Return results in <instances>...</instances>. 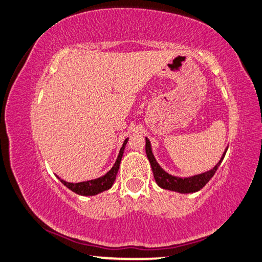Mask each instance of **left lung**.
<instances>
[{
  "instance_id": "left-lung-1",
  "label": "left lung",
  "mask_w": 262,
  "mask_h": 262,
  "mask_svg": "<svg viewBox=\"0 0 262 262\" xmlns=\"http://www.w3.org/2000/svg\"><path fill=\"white\" fill-rule=\"evenodd\" d=\"M146 139V145H145V150H146V155L148 161H150L152 171H154V178L156 180L157 185L164 190H169V191H175L179 192V193H193V192L200 191L201 188H203L205 185H207L208 181L210 180L211 178L214 177L215 171L217 170L219 165L223 162L225 154H226V150H225L224 155L221 156L220 161L217 162L216 165L213 168V169L205 171V173L202 174H197L193 175V177H188V178H179V177H174V175L168 174L163 168L158 164V162L156 161L154 154H152V148H151V142Z\"/></svg>"
}]
</instances>
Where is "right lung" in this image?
<instances>
[{"instance_id": "obj_1", "label": "right lung", "mask_w": 262, "mask_h": 262, "mask_svg": "<svg viewBox=\"0 0 262 262\" xmlns=\"http://www.w3.org/2000/svg\"><path fill=\"white\" fill-rule=\"evenodd\" d=\"M127 142H128V138L125 139L123 145H122L120 154L117 156V160H116L114 167H112L106 174L102 175V177L98 179H93V180L82 181V183H68V181L62 180V179H60L59 177L58 179L65 185L66 187L70 188V190L72 192H75V193L81 194V196H95V194L101 193V192L108 190V188L112 187V185L115 183L116 175H117V171L120 169L122 156H123L124 147L125 145H127Z\"/></svg>"}]
</instances>
